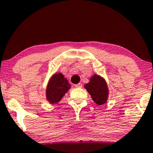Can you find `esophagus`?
I'll use <instances>...</instances> for the list:
<instances>
[{
	"label": "esophagus",
	"instance_id": "esophagus-1",
	"mask_svg": "<svg viewBox=\"0 0 153 153\" xmlns=\"http://www.w3.org/2000/svg\"><path fill=\"white\" fill-rule=\"evenodd\" d=\"M75 87H76V88H82V83H78V84H76V85H75Z\"/></svg>",
	"mask_w": 153,
	"mask_h": 153
}]
</instances>
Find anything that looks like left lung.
Returning a JSON list of instances; mask_svg holds the SVG:
<instances>
[{
    "label": "left lung",
    "mask_w": 153,
    "mask_h": 153,
    "mask_svg": "<svg viewBox=\"0 0 153 153\" xmlns=\"http://www.w3.org/2000/svg\"><path fill=\"white\" fill-rule=\"evenodd\" d=\"M92 99L98 105L106 103L109 97V88L105 79L100 75L94 74L90 81L84 85Z\"/></svg>",
    "instance_id": "8db88e82"
}]
</instances>
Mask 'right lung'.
<instances>
[{"instance_id":"add662e5","label":"right lung","mask_w":153,"mask_h":153,"mask_svg":"<svg viewBox=\"0 0 153 153\" xmlns=\"http://www.w3.org/2000/svg\"><path fill=\"white\" fill-rule=\"evenodd\" d=\"M71 89V84L61 73L51 75L45 89V97L49 103L54 105L63 97Z\"/></svg>"}]
</instances>
